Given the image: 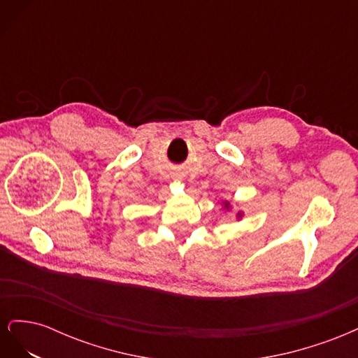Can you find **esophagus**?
Instances as JSON below:
<instances>
[{"label": "esophagus", "instance_id": "esophagus-1", "mask_svg": "<svg viewBox=\"0 0 358 358\" xmlns=\"http://www.w3.org/2000/svg\"><path fill=\"white\" fill-rule=\"evenodd\" d=\"M175 179H176V180H182V176H179V175H176V176H175Z\"/></svg>", "mask_w": 358, "mask_h": 358}]
</instances>
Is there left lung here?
I'll use <instances>...</instances> for the list:
<instances>
[{"mask_svg":"<svg viewBox=\"0 0 358 358\" xmlns=\"http://www.w3.org/2000/svg\"><path fill=\"white\" fill-rule=\"evenodd\" d=\"M222 209L224 210H227V212H230L231 210V204H230V201H222ZM243 218V212L242 210H239L236 213V220L237 221H241Z\"/></svg>","mask_w":358,"mask_h":358,"instance_id":"left-lung-1","label":"left lung"}]
</instances>
